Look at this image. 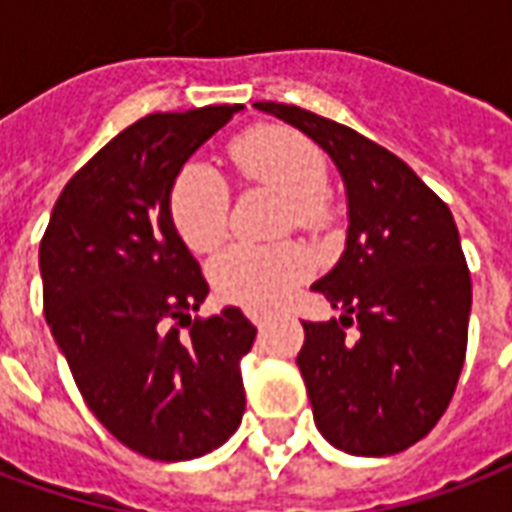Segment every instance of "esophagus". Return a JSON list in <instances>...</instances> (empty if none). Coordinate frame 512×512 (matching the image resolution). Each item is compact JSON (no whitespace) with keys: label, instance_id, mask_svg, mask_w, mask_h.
Here are the masks:
<instances>
[{"label":"esophagus","instance_id":"1","mask_svg":"<svg viewBox=\"0 0 512 512\" xmlns=\"http://www.w3.org/2000/svg\"><path fill=\"white\" fill-rule=\"evenodd\" d=\"M248 319H251L256 327H264L267 324V313H261V311H248Z\"/></svg>","mask_w":512,"mask_h":512}]
</instances>
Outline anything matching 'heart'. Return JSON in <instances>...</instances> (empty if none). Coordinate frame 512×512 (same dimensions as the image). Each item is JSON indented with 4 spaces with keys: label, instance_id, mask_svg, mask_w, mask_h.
<instances>
[{
    "label": "heart",
    "instance_id": "b5f03b06",
    "mask_svg": "<svg viewBox=\"0 0 512 512\" xmlns=\"http://www.w3.org/2000/svg\"><path fill=\"white\" fill-rule=\"evenodd\" d=\"M231 163L248 185L286 196V220L297 229L324 231L333 220L327 199V160L311 138L281 125L248 130L229 149ZM174 229L190 251H212L229 229V188L207 163H188L169 193ZM311 272V256L297 242L231 245L212 261V283L223 300L245 308H272Z\"/></svg>",
    "mask_w": 512,
    "mask_h": 512
}]
</instances>
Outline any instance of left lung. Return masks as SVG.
<instances>
[{"label":"left lung","instance_id":"1","mask_svg":"<svg viewBox=\"0 0 512 512\" xmlns=\"http://www.w3.org/2000/svg\"><path fill=\"white\" fill-rule=\"evenodd\" d=\"M253 106L313 138L346 185V251L311 286L341 319L302 322L297 354L316 428L343 453H401L439 423L464 368L472 281L453 212L357 130L286 103Z\"/></svg>","mask_w":512,"mask_h":512}]
</instances>
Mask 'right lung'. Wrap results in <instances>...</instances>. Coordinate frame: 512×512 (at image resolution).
Here are the masks:
<instances>
[{
	"instance_id": "obj_1",
	"label": "right lung",
	"mask_w": 512,
	"mask_h": 512,
	"mask_svg": "<svg viewBox=\"0 0 512 512\" xmlns=\"http://www.w3.org/2000/svg\"><path fill=\"white\" fill-rule=\"evenodd\" d=\"M237 111L133 122L73 174L40 240L43 311L78 393L152 461L210 453L245 412L240 360L256 327L234 305L193 316L210 286L169 215L182 166Z\"/></svg>"
}]
</instances>
